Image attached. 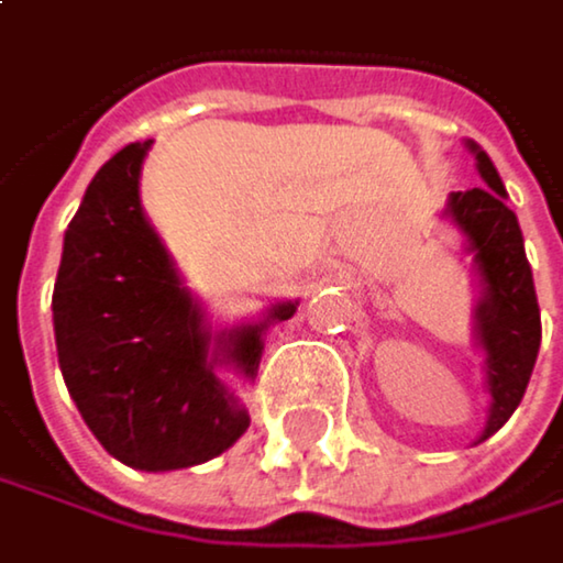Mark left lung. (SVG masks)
<instances>
[{
    "label": "left lung",
    "instance_id": "8db88e82",
    "mask_svg": "<svg viewBox=\"0 0 563 563\" xmlns=\"http://www.w3.org/2000/svg\"><path fill=\"white\" fill-rule=\"evenodd\" d=\"M485 187L449 194L445 217L465 233L478 273L475 340L485 353V383L492 393L488 426L478 442L495 435L518 409L541 346V310L531 263L515 210L505 203V184L492 157L468 141Z\"/></svg>",
    "mask_w": 563,
    "mask_h": 563
}]
</instances>
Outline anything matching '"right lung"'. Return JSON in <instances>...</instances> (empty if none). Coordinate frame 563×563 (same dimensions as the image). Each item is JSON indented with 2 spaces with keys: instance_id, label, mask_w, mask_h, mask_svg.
Returning a JSON list of instances; mask_svg holds the SVG:
<instances>
[{
  "instance_id": "add662e5",
  "label": "right lung",
  "mask_w": 563,
  "mask_h": 563,
  "mask_svg": "<svg viewBox=\"0 0 563 563\" xmlns=\"http://www.w3.org/2000/svg\"><path fill=\"white\" fill-rule=\"evenodd\" d=\"M147 147H121L91 177L65 230L52 320L65 386L104 452L141 472H174L246 432L250 416L217 373L230 366L253 379L263 333L297 303L236 330L207 327L141 207Z\"/></svg>"
}]
</instances>
